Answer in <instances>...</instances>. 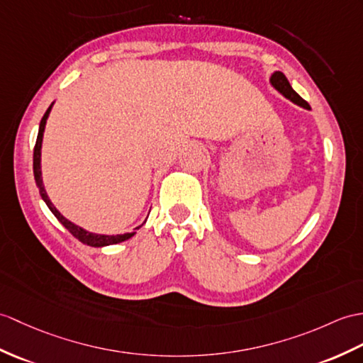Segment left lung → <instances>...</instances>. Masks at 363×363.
Returning a JSON list of instances; mask_svg holds the SVG:
<instances>
[{
  "mask_svg": "<svg viewBox=\"0 0 363 363\" xmlns=\"http://www.w3.org/2000/svg\"><path fill=\"white\" fill-rule=\"evenodd\" d=\"M269 85H271L275 91L280 92V94H281L284 99L291 100L292 104H296V105H298V106H301V108L309 109L308 102H305V100H303V99L297 94V92L292 89L289 80L286 79V75H284L283 72H280V71L272 72L271 77H269Z\"/></svg>",
  "mask_w": 363,
  "mask_h": 363,
  "instance_id": "1",
  "label": "left lung"
}]
</instances>
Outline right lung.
<instances>
[{"label": "right lung", "mask_w": 363, "mask_h": 363, "mask_svg": "<svg viewBox=\"0 0 363 363\" xmlns=\"http://www.w3.org/2000/svg\"><path fill=\"white\" fill-rule=\"evenodd\" d=\"M54 104L55 102L50 104V106L48 108V111L43 116V119H41V122H40L35 148H33V176H35V182H37V187L40 190L41 199L46 202V206L49 207L50 212L54 213L57 220L60 221L66 227V229L69 230L80 242L85 244V246L106 247V246H113V244H119V242H123L126 240L133 238L134 235H136V232H126V233H119V235H105V233H94V232H89L86 229H83V227L72 223L71 220H67L66 216H63L60 212H58V208L52 204V201L49 199V195H48V191L45 189V184H43V176H41V147H43V134H45L48 117H49L50 111H52ZM145 221H143V223H145ZM142 224L139 227H142ZM139 227H136V229H139Z\"/></svg>", "instance_id": "right-lung-1"}]
</instances>
